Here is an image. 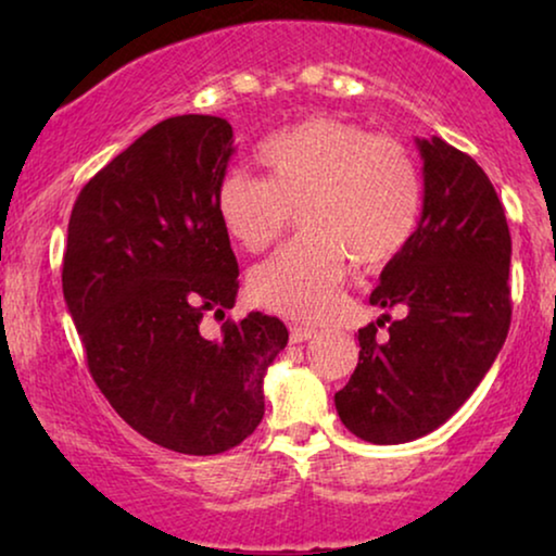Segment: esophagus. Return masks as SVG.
<instances>
[{
    "instance_id": "esophagus-1",
    "label": "esophagus",
    "mask_w": 556,
    "mask_h": 556,
    "mask_svg": "<svg viewBox=\"0 0 556 556\" xmlns=\"http://www.w3.org/2000/svg\"><path fill=\"white\" fill-rule=\"evenodd\" d=\"M316 329H311V326H303V324H293L291 326V341L293 344H301V341H308L314 337Z\"/></svg>"
}]
</instances>
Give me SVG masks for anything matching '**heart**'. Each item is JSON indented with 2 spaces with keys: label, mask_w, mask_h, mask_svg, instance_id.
Listing matches in <instances>:
<instances>
[{
  "label": "heart",
  "mask_w": 556,
  "mask_h": 556,
  "mask_svg": "<svg viewBox=\"0 0 556 556\" xmlns=\"http://www.w3.org/2000/svg\"><path fill=\"white\" fill-rule=\"evenodd\" d=\"M265 179L230 169L215 210L250 253L270 248L295 210L306 232L250 276V293L291 318H321L337 303L349 263L382 270L405 253L420 223V172L402 143L333 116L280 128L257 147Z\"/></svg>",
  "instance_id": "heart-1"
}]
</instances>
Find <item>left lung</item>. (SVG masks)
<instances>
[{
	"label": "left lung",
	"instance_id": "obj_1",
	"mask_svg": "<svg viewBox=\"0 0 556 556\" xmlns=\"http://www.w3.org/2000/svg\"><path fill=\"white\" fill-rule=\"evenodd\" d=\"M422 217L371 291V306L407 311L382 339L359 329V364L337 413L356 438L409 443L440 428L491 369L511 326V235L491 179L438 136L417 139Z\"/></svg>",
	"mask_w": 556,
	"mask_h": 556
}]
</instances>
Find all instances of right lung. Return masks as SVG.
Wrapping results in <instances>:
<instances>
[{"label": "right lung", "instance_id": "add662e5", "mask_svg": "<svg viewBox=\"0 0 556 556\" xmlns=\"http://www.w3.org/2000/svg\"><path fill=\"white\" fill-rule=\"evenodd\" d=\"M217 116L166 118L80 189L67 223L63 295L90 377L151 443L187 455L240 445L265 413L263 377L286 324L253 311L217 339L204 314L238 295V261L215 210L232 156Z\"/></svg>", "mask_w": 556, "mask_h": 556}]
</instances>
